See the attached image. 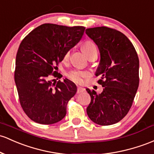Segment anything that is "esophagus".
<instances>
[{
	"label": "esophagus",
	"instance_id": "1",
	"mask_svg": "<svg viewBox=\"0 0 154 154\" xmlns=\"http://www.w3.org/2000/svg\"><path fill=\"white\" fill-rule=\"evenodd\" d=\"M84 91H85V89H84L83 88H81V87L77 88V94H80V93L84 92Z\"/></svg>",
	"mask_w": 154,
	"mask_h": 154
}]
</instances>
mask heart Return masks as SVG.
<instances>
[{"mask_svg": "<svg viewBox=\"0 0 154 154\" xmlns=\"http://www.w3.org/2000/svg\"><path fill=\"white\" fill-rule=\"evenodd\" d=\"M82 50L83 51L84 53L87 56H88L91 53H93L94 52L97 51V48H96V45L94 44V42L92 41H86L85 43L83 44L82 47ZM69 57V52H66L65 55H64V59H67ZM86 74L85 73H82V72H72L69 74V77L71 79H72L74 81L77 82H82V77H85Z\"/></svg>", "mask_w": 154, "mask_h": 154, "instance_id": "b5f03b06", "label": "heart"}]
</instances>
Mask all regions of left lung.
Returning a JSON list of instances; mask_svg holds the SVG:
<instances>
[{"label": "left lung", "instance_id": "8db88e82", "mask_svg": "<svg viewBox=\"0 0 154 154\" xmlns=\"http://www.w3.org/2000/svg\"><path fill=\"white\" fill-rule=\"evenodd\" d=\"M85 33L98 46L100 62L96 76L103 87L101 94L87 88L91 103L87 114L93 122L108 126L119 122L132 105L139 86V58L124 33L107 27L88 28Z\"/></svg>", "mask_w": 154, "mask_h": 154}]
</instances>
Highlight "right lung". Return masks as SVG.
Wrapping results in <instances>:
<instances>
[{
  "label": "right lung",
  "instance_id": "1",
  "mask_svg": "<svg viewBox=\"0 0 154 154\" xmlns=\"http://www.w3.org/2000/svg\"><path fill=\"white\" fill-rule=\"evenodd\" d=\"M85 28L50 23L39 25L20 43L15 63L14 81L21 107L34 122L53 124L66 114L68 102L75 95L77 86L54 71L66 52L82 38Z\"/></svg>",
  "mask_w": 154,
  "mask_h": 154
}]
</instances>
